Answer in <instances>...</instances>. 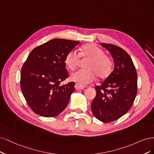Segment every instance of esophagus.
Here are the masks:
<instances>
[{"instance_id": "1", "label": "esophagus", "mask_w": 154, "mask_h": 154, "mask_svg": "<svg viewBox=\"0 0 154 154\" xmlns=\"http://www.w3.org/2000/svg\"><path fill=\"white\" fill-rule=\"evenodd\" d=\"M85 88V86L83 85V84H79V83H76L75 85V88L76 90H83V89Z\"/></svg>"}]
</instances>
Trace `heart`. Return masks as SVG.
Segmentation results:
<instances>
[{
  "instance_id": "heart-1",
  "label": "heart",
  "mask_w": 154,
  "mask_h": 154,
  "mask_svg": "<svg viewBox=\"0 0 154 154\" xmlns=\"http://www.w3.org/2000/svg\"><path fill=\"white\" fill-rule=\"evenodd\" d=\"M80 58L88 59L84 66L86 69L79 70L72 73L70 79L79 84H85L93 82L97 75L99 79H105L110 75L112 63L108 56L104 54L102 48L93 43L83 45L80 51H71L64 57V64L67 68L73 71L77 68Z\"/></svg>"
}]
</instances>
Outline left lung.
<instances>
[{
    "label": "left lung",
    "mask_w": 154,
    "mask_h": 154,
    "mask_svg": "<svg viewBox=\"0 0 154 154\" xmlns=\"http://www.w3.org/2000/svg\"><path fill=\"white\" fill-rule=\"evenodd\" d=\"M114 59L115 69L100 86L95 87L96 97L91 103L93 115L104 123L115 121L133 105L137 91L136 68L128 54L115 45L102 43Z\"/></svg>",
    "instance_id": "8db88e82"
}]
</instances>
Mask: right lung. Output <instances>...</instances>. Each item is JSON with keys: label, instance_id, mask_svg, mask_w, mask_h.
<instances>
[{"label": "right lung", "instance_id": "right-lung-1", "mask_svg": "<svg viewBox=\"0 0 154 154\" xmlns=\"http://www.w3.org/2000/svg\"><path fill=\"white\" fill-rule=\"evenodd\" d=\"M79 43L77 41L53 39L29 54L20 73V88L28 106L44 117H54L67 106L75 82L60 85L68 77L64 57Z\"/></svg>", "mask_w": 154, "mask_h": 154}]
</instances>
